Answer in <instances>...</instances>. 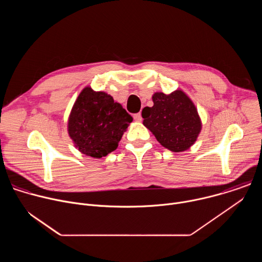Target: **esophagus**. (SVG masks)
Here are the masks:
<instances>
[{"mask_svg":"<svg viewBox=\"0 0 262 262\" xmlns=\"http://www.w3.org/2000/svg\"><path fill=\"white\" fill-rule=\"evenodd\" d=\"M134 119H135L136 121H138V122L142 121V115H141V113H137V114H135V115H134Z\"/></svg>","mask_w":262,"mask_h":262,"instance_id":"esophagus-1","label":"esophagus"}]
</instances>
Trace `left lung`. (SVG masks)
<instances>
[{
    "label": "left lung",
    "instance_id": "1",
    "mask_svg": "<svg viewBox=\"0 0 262 262\" xmlns=\"http://www.w3.org/2000/svg\"><path fill=\"white\" fill-rule=\"evenodd\" d=\"M154 105L142 111L143 124L165 148L174 152L189 149L201 132V120L190 97L181 90L157 92Z\"/></svg>",
    "mask_w": 262,
    "mask_h": 262
}]
</instances>
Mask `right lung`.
Returning <instances> with one entry per match:
<instances>
[{"instance_id":"add662e5","label":"right lung","mask_w":262,"mask_h":262,"mask_svg":"<svg viewBox=\"0 0 262 262\" xmlns=\"http://www.w3.org/2000/svg\"><path fill=\"white\" fill-rule=\"evenodd\" d=\"M133 117L113 97L86 87L74 102L68 134L79 150L100 159L114 151Z\"/></svg>"}]
</instances>
